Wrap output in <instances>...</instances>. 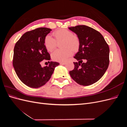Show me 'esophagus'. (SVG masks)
<instances>
[{
	"instance_id": "1",
	"label": "esophagus",
	"mask_w": 127,
	"mask_h": 127,
	"mask_svg": "<svg viewBox=\"0 0 127 127\" xmlns=\"http://www.w3.org/2000/svg\"><path fill=\"white\" fill-rule=\"evenodd\" d=\"M66 63H61L60 64H65Z\"/></svg>"
}]
</instances>
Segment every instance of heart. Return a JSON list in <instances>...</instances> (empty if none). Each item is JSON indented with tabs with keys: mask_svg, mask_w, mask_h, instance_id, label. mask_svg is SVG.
Here are the masks:
<instances>
[{
	"mask_svg": "<svg viewBox=\"0 0 127 127\" xmlns=\"http://www.w3.org/2000/svg\"><path fill=\"white\" fill-rule=\"evenodd\" d=\"M55 39L48 35L44 38V43L45 48L49 51H52L56 46V41L63 40V49L56 50L51 55L52 59L57 62H65L72 55V50H76L79 47V42L78 37L73 34L70 31L67 29L57 30L53 33Z\"/></svg>",
	"mask_w": 127,
	"mask_h": 127,
	"instance_id": "1",
	"label": "heart"
}]
</instances>
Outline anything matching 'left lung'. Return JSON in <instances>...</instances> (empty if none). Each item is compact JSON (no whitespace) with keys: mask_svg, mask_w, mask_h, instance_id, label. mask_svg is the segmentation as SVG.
<instances>
[{"mask_svg":"<svg viewBox=\"0 0 127 127\" xmlns=\"http://www.w3.org/2000/svg\"><path fill=\"white\" fill-rule=\"evenodd\" d=\"M79 39L78 52L74 57V69L69 71L72 79L79 85L88 86L97 82L105 74L109 64V45L102 34L86 25L68 28ZM85 60V63H82Z\"/></svg>","mask_w":127,"mask_h":127,"instance_id":"1","label":"left lung"}]
</instances>
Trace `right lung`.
<instances>
[{"label": "right lung", "instance_id": "obj_1", "mask_svg": "<svg viewBox=\"0 0 127 127\" xmlns=\"http://www.w3.org/2000/svg\"><path fill=\"white\" fill-rule=\"evenodd\" d=\"M51 30L40 28L27 32L23 35L14 49L13 64L18 77L28 86L39 88L47 83L59 63L53 61L49 66L42 67L43 60H50L45 48L44 38Z\"/></svg>", "mask_w": 127, "mask_h": 127}]
</instances>
